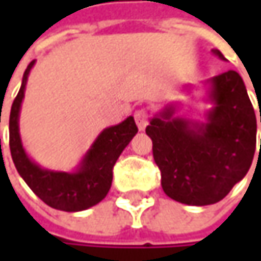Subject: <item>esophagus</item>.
<instances>
[{
    "label": "esophagus",
    "instance_id": "34e87169",
    "mask_svg": "<svg viewBox=\"0 0 261 261\" xmlns=\"http://www.w3.org/2000/svg\"><path fill=\"white\" fill-rule=\"evenodd\" d=\"M134 119H136V124H137V128L140 131H143L148 125V113L145 109H140L134 113Z\"/></svg>",
    "mask_w": 261,
    "mask_h": 261
}]
</instances>
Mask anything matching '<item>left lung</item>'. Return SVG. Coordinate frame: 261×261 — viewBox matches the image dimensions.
<instances>
[{"label":"left lung","instance_id":"left-lung-1","mask_svg":"<svg viewBox=\"0 0 261 261\" xmlns=\"http://www.w3.org/2000/svg\"><path fill=\"white\" fill-rule=\"evenodd\" d=\"M213 54L225 60L219 49ZM205 86L212 104L205 122L175 116V106L168 104L146 127L165 193L187 205L224 199L246 175L255 152L257 121L242 77L227 71Z\"/></svg>","mask_w":261,"mask_h":261}]
</instances>
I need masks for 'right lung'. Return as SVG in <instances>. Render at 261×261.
<instances>
[{
	"label": "right lung",
	"instance_id": "1",
	"mask_svg": "<svg viewBox=\"0 0 261 261\" xmlns=\"http://www.w3.org/2000/svg\"><path fill=\"white\" fill-rule=\"evenodd\" d=\"M34 63L36 60L27 66L21 89L10 110L9 140L13 163L28 187L46 205L62 212L87 210L101 202L109 193L113 180V166L137 133L134 118L128 116L121 124L101 131L81 159L75 171L63 172L40 168L28 157L19 134L21 104L25 95L27 80Z\"/></svg>",
	"mask_w": 261,
	"mask_h": 261
}]
</instances>
